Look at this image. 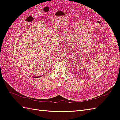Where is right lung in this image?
I'll return each instance as SVG.
<instances>
[{
    "instance_id": "add662e5",
    "label": "right lung",
    "mask_w": 120,
    "mask_h": 120,
    "mask_svg": "<svg viewBox=\"0 0 120 120\" xmlns=\"http://www.w3.org/2000/svg\"><path fill=\"white\" fill-rule=\"evenodd\" d=\"M41 77V76H39V77H33L34 78H39V77Z\"/></svg>"
}]
</instances>
